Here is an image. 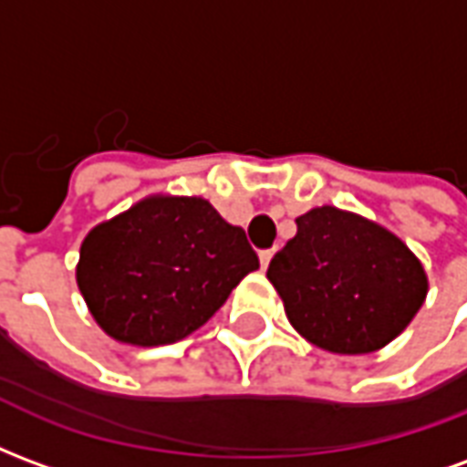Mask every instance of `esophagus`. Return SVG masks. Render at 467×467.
Segmentation results:
<instances>
[{"label":"esophagus","instance_id":"34e87169","mask_svg":"<svg viewBox=\"0 0 467 467\" xmlns=\"http://www.w3.org/2000/svg\"><path fill=\"white\" fill-rule=\"evenodd\" d=\"M273 254H275V250H263V253H260V265H263V270L267 267V265H270Z\"/></svg>","mask_w":467,"mask_h":467}]
</instances>
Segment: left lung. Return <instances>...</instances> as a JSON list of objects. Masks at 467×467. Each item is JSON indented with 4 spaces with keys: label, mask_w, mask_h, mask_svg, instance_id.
I'll return each mask as SVG.
<instances>
[{
    "label": "left lung",
    "mask_w": 467,
    "mask_h": 467,
    "mask_svg": "<svg viewBox=\"0 0 467 467\" xmlns=\"http://www.w3.org/2000/svg\"><path fill=\"white\" fill-rule=\"evenodd\" d=\"M267 280L307 343L365 355L392 343L425 303L428 275L398 234L333 204L300 214Z\"/></svg>",
    "instance_id": "8db88e82"
}]
</instances>
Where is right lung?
I'll list each match as a JSON object with an SVG mask.
<instances>
[{
  "mask_svg": "<svg viewBox=\"0 0 467 467\" xmlns=\"http://www.w3.org/2000/svg\"><path fill=\"white\" fill-rule=\"evenodd\" d=\"M257 267L243 227L204 197L150 194L87 233L77 287L109 337L154 348L200 330Z\"/></svg>",
  "mask_w": 467,
  "mask_h": 467,
  "instance_id": "right-lung-1",
  "label": "right lung"
}]
</instances>
